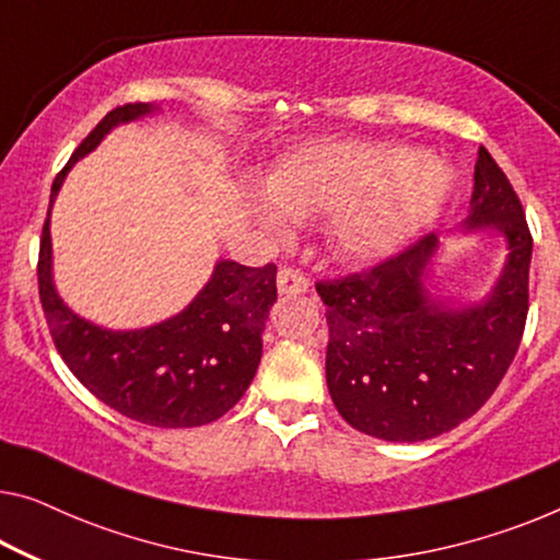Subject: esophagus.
<instances>
[{"label":"esophagus","instance_id":"1","mask_svg":"<svg viewBox=\"0 0 560 560\" xmlns=\"http://www.w3.org/2000/svg\"><path fill=\"white\" fill-rule=\"evenodd\" d=\"M277 287H279V294H287V296L289 294H304V291H308V279L299 269L283 266V269H279Z\"/></svg>","mask_w":560,"mask_h":560}]
</instances>
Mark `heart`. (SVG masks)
<instances>
[{
    "instance_id": "b5f03b06",
    "label": "heart",
    "mask_w": 560,
    "mask_h": 560,
    "mask_svg": "<svg viewBox=\"0 0 560 560\" xmlns=\"http://www.w3.org/2000/svg\"><path fill=\"white\" fill-rule=\"evenodd\" d=\"M453 178L422 150L366 143H316L283 158L269 178L277 208L264 221L283 229L288 215L331 213L334 252L352 261L407 244L440 213Z\"/></svg>"
}]
</instances>
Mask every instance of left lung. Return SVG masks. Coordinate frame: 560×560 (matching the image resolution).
<instances>
[{
    "mask_svg": "<svg viewBox=\"0 0 560 560\" xmlns=\"http://www.w3.org/2000/svg\"><path fill=\"white\" fill-rule=\"evenodd\" d=\"M488 226L505 233L511 254L478 306L450 308L424 294L435 233L372 269L316 281L329 324L327 387L354 430L392 442L430 440L472 417L498 389L528 316L533 236L518 194L480 145L465 231Z\"/></svg>",
    "mask_w": 560,
    "mask_h": 560,
    "instance_id": "left-lung-1",
    "label": "left lung"
}]
</instances>
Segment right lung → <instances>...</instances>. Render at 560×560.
Listing matches in <instances>:
<instances>
[{
	"mask_svg": "<svg viewBox=\"0 0 560 560\" xmlns=\"http://www.w3.org/2000/svg\"><path fill=\"white\" fill-rule=\"evenodd\" d=\"M155 110L148 103L115 107L74 150L52 183L55 203L67 171L118 122ZM39 302L57 352L93 395L130 420L153 428H200L244 397L261 362V331L277 302V264L261 269L219 261L186 312L138 331H107L80 319L52 283L49 211L39 238Z\"/></svg>",
	"mask_w": 560,
	"mask_h": 560,
	"instance_id": "1",
	"label": "right lung"
}]
</instances>
